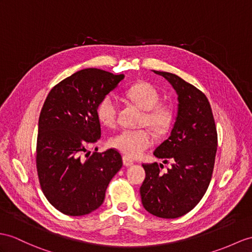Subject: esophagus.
<instances>
[{
    "label": "esophagus",
    "mask_w": 252,
    "mask_h": 252,
    "mask_svg": "<svg viewBox=\"0 0 252 252\" xmlns=\"http://www.w3.org/2000/svg\"><path fill=\"white\" fill-rule=\"evenodd\" d=\"M123 164H124L125 167H131V165L133 164V161L131 160L130 158L124 156V157H123Z\"/></svg>",
    "instance_id": "obj_1"
}]
</instances>
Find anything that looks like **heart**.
<instances>
[{
    "mask_svg": "<svg viewBox=\"0 0 252 252\" xmlns=\"http://www.w3.org/2000/svg\"><path fill=\"white\" fill-rule=\"evenodd\" d=\"M127 96L144 110L142 125H147L157 134L167 132L174 121L173 109L159 103L160 94L151 83L140 82L127 90ZM119 112L118 99L113 94L103 96L98 102L96 114L101 124L113 127L116 124ZM154 143V138L147 129H122L110 139L109 144L123 154L136 158Z\"/></svg>",
    "mask_w": 252,
    "mask_h": 252,
    "instance_id": "1",
    "label": "heart"
}]
</instances>
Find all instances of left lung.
<instances>
[{"instance_id":"left-lung-1","label":"left lung","mask_w":252,"mask_h":252,"mask_svg":"<svg viewBox=\"0 0 252 252\" xmlns=\"http://www.w3.org/2000/svg\"><path fill=\"white\" fill-rule=\"evenodd\" d=\"M167 79L177 94L179 108L170 137L154 152L172 159L162 173L157 162L143 164L145 180L140 194L145 210L160 218L187 214L203 198L212 180L217 152V129L210 101L200 90L171 72L153 70Z\"/></svg>"}]
</instances>
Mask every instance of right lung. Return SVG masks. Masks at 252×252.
Masks as SVG:
<instances>
[{"mask_svg":"<svg viewBox=\"0 0 252 252\" xmlns=\"http://www.w3.org/2000/svg\"><path fill=\"white\" fill-rule=\"evenodd\" d=\"M124 75L85 68L62 80L49 92L38 121L36 168L50 204L68 216L99 207L123 160L115 149L88 152L100 139L96 108Z\"/></svg>","mask_w":252,"mask_h":252,"instance_id":"add662e5","label":"right lung"}]
</instances>
